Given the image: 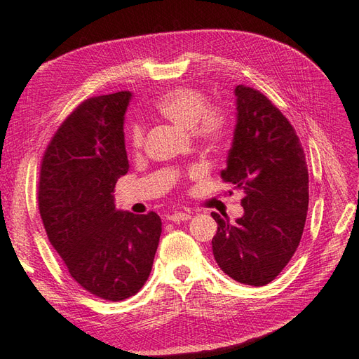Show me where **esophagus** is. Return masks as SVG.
I'll return each mask as SVG.
<instances>
[{"mask_svg":"<svg viewBox=\"0 0 359 359\" xmlns=\"http://www.w3.org/2000/svg\"><path fill=\"white\" fill-rule=\"evenodd\" d=\"M191 219V212L189 211H175L172 215L168 216L170 222H184V220Z\"/></svg>","mask_w":359,"mask_h":359,"instance_id":"34e87169","label":"esophagus"}]
</instances>
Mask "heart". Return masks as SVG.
Returning a JSON list of instances; mask_svg holds the SVG:
<instances>
[{"instance_id": "b5f03b06", "label": "heart", "mask_w": 359, "mask_h": 359, "mask_svg": "<svg viewBox=\"0 0 359 359\" xmlns=\"http://www.w3.org/2000/svg\"><path fill=\"white\" fill-rule=\"evenodd\" d=\"M156 111L171 123L185 129H196V134L207 143H217L225 137L228 123L225 114L217 108H207L202 93L191 88L168 90L156 102ZM144 131L134 123L129 131L131 144L139 149L143 144Z\"/></svg>"}]
</instances>
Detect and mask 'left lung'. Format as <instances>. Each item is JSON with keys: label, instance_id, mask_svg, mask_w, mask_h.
Returning <instances> with one entry per match:
<instances>
[{"label": "left lung", "instance_id": "obj_1", "mask_svg": "<svg viewBox=\"0 0 359 359\" xmlns=\"http://www.w3.org/2000/svg\"><path fill=\"white\" fill-rule=\"evenodd\" d=\"M236 128L220 177L243 189L236 224L212 212V255L220 270L262 287L284 270L299 245L309 210L306 154L290 121L259 90L239 85Z\"/></svg>", "mask_w": 359, "mask_h": 359}]
</instances>
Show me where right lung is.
I'll return each instance as SVG.
<instances>
[{"mask_svg": "<svg viewBox=\"0 0 359 359\" xmlns=\"http://www.w3.org/2000/svg\"><path fill=\"white\" fill-rule=\"evenodd\" d=\"M129 90L88 98L52 137L41 162L38 205L49 242L69 274L102 299L123 301L148 280L162 220L116 208L114 188L129 170Z\"/></svg>", "mask_w": 359, "mask_h": 359, "instance_id": "right-lung-1", "label": "right lung"}]
</instances>
